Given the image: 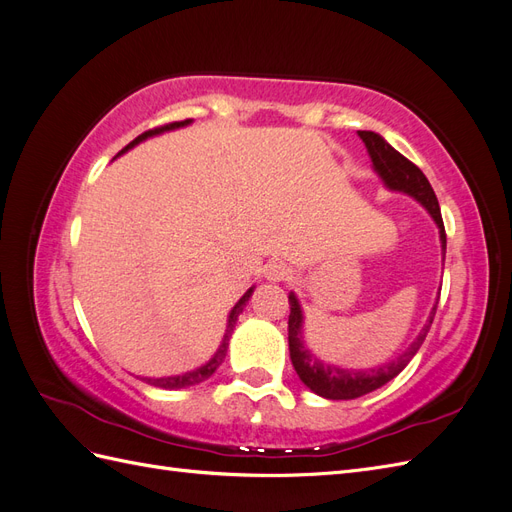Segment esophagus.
Here are the masks:
<instances>
[{"label": "esophagus", "mask_w": 512, "mask_h": 512, "mask_svg": "<svg viewBox=\"0 0 512 512\" xmlns=\"http://www.w3.org/2000/svg\"><path fill=\"white\" fill-rule=\"evenodd\" d=\"M290 275H292L290 267L284 265V262H280V260H273L265 267V277L269 282H286V280H290Z\"/></svg>", "instance_id": "obj_1"}]
</instances>
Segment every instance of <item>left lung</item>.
<instances>
[{
  "label": "left lung",
  "mask_w": 512,
  "mask_h": 512,
  "mask_svg": "<svg viewBox=\"0 0 512 512\" xmlns=\"http://www.w3.org/2000/svg\"><path fill=\"white\" fill-rule=\"evenodd\" d=\"M356 134H359V138L365 143V149L371 158V168H374L376 175L382 179L384 188L414 198L416 203H421L425 207V211L431 215V220L436 222L438 232H440V243H442V258H444L446 256V232H444L442 213H440L436 192H433L427 177L423 175V170L414 166L408 158L401 156V153L386 143L378 132L359 130ZM438 299L431 307L425 327L421 329V333L416 335L414 342L406 348V352H401L397 359H393L389 363H382L378 367L348 369V367H337L333 363L320 361L318 356L305 346V337H303L305 316H303V309H301L297 294L290 292L288 294V301H290L288 348H290L292 367H294V371H297L301 382L307 386V389L314 391L316 395H320L324 399H356V397H363L371 391H376L386 382H391L395 376H399L401 371H404V367L412 361V356L418 352V348L423 346L431 322H433V316H436Z\"/></svg>",
  "instance_id": "obj_1"
}]
</instances>
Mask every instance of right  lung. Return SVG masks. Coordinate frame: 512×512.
Wrapping results in <instances>:
<instances>
[{"instance_id":"obj_1","label":"right lung","mask_w":512,"mask_h":512,"mask_svg":"<svg viewBox=\"0 0 512 512\" xmlns=\"http://www.w3.org/2000/svg\"><path fill=\"white\" fill-rule=\"evenodd\" d=\"M190 123H192V119H185V121H175V123H168V126L156 128V130H149V132H145V134H141V136H136L134 141H132V143H130L126 149H121V151L117 153V156H123V153L130 151V149H134L138 143L147 141V138H151V136H160V134H164V132H173V130H179V128L190 126ZM254 288H256V286L247 288V292H245L243 297H241V299L235 303V307L230 309L228 320H226V331H224L222 342H220L218 350L213 352V356H211V359H209L205 365H200V367H196V369H192V371H185V374H179V376H164V378H143V380H145L147 384H151V386H160V389L175 391V389H188V386L200 384V382H205L207 378H211V376L215 374V369H218V367L224 363V359H226V352H228V342H230V335H232V331H235V324H237L239 316L243 314L245 303L250 301V297H252Z\"/></svg>"}]
</instances>
